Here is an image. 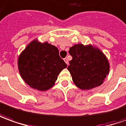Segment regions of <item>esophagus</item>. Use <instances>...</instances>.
Returning <instances> with one entry per match:
<instances>
[{"mask_svg":"<svg viewBox=\"0 0 126 126\" xmlns=\"http://www.w3.org/2000/svg\"><path fill=\"white\" fill-rule=\"evenodd\" d=\"M64 62H66V64L67 65H68V59L67 58H64Z\"/></svg>","mask_w":126,"mask_h":126,"instance_id":"esophagus-1","label":"esophagus"}]
</instances>
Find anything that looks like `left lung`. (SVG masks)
<instances>
[{
  "mask_svg": "<svg viewBox=\"0 0 126 126\" xmlns=\"http://www.w3.org/2000/svg\"><path fill=\"white\" fill-rule=\"evenodd\" d=\"M72 60L68 70L75 86L90 90L104 83L109 74L110 64L106 55L93 45H74L69 49Z\"/></svg>",
  "mask_w": 126,
  "mask_h": 126,
  "instance_id": "left-lung-1",
  "label": "left lung"
}]
</instances>
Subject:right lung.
I'll list each match as a JSON object with an SVG mask.
<instances>
[{
    "instance_id": "obj_1",
    "label": "right lung",
    "mask_w": 126,
    "mask_h": 126,
    "mask_svg": "<svg viewBox=\"0 0 126 126\" xmlns=\"http://www.w3.org/2000/svg\"><path fill=\"white\" fill-rule=\"evenodd\" d=\"M18 67L27 84L39 91H46L54 86L59 74L67 65L60 57L56 47L36 38L19 55Z\"/></svg>"
}]
</instances>
